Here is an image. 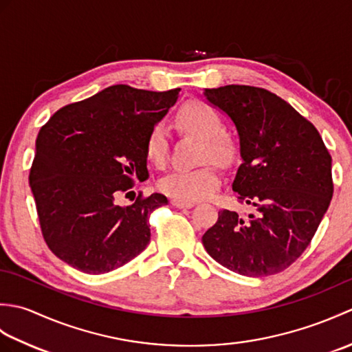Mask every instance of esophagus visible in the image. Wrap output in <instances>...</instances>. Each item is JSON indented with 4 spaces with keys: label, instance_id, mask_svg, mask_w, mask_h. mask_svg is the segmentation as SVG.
<instances>
[{
    "label": "esophagus",
    "instance_id": "34e87169",
    "mask_svg": "<svg viewBox=\"0 0 352 352\" xmlns=\"http://www.w3.org/2000/svg\"><path fill=\"white\" fill-rule=\"evenodd\" d=\"M170 204L177 207V208H190V207H193V203H188V201H182V199H175V198L170 201Z\"/></svg>",
    "mask_w": 352,
    "mask_h": 352
}]
</instances>
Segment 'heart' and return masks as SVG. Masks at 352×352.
I'll list each match as a JSON object with an SVG mask.
<instances>
[{"instance_id": "b5f03b06", "label": "heart", "mask_w": 352, "mask_h": 352, "mask_svg": "<svg viewBox=\"0 0 352 352\" xmlns=\"http://www.w3.org/2000/svg\"><path fill=\"white\" fill-rule=\"evenodd\" d=\"M177 121L186 131L203 140L204 159L210 157L218 163L230 162L233 155L230 142L221 136L222 122L219 116L206 104L190 102L178 111ZM168 133L162 125H157L146 139V155L155 164L166 159ZM221 186V174L213 164H206L197 169H174L159 182V188L166 195L188 201L210 198Z\"/></svg>"}]
</instances>
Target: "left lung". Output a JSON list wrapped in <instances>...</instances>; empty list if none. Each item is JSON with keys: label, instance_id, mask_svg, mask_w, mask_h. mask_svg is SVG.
<instances>
[{"label": "left lung", "instance_id": "1", "mask_svg": "<svg viewBox=\"0 0 352 352\" xmlns=\"http://www.w3.org/2000/svg\"><path fill=\"white\" fill-rule=\"evenodd\" d=\"M239 138L233 190L256 208L248 218L221 210L203 236L208 256L246 276L289 267L307 248L333 197L331 155L322 138L289 102L266 89H204Z\"/></svg>", "mask_w": 352, "mask_h": 352}]
</instances>
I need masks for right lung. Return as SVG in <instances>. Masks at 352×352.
<instances>
[{"instance_id":"1","label":"right lung","mask_w":352,"mask_h":352,"mask_svg":"<svg viewBox=\"0 0 352 352\" xmlns=\"http://www.w3.org/2000/svg\"><path fill=\"white\" fill-rule=\"evenodd\" d=\"M180 89L151 92L126 85L56 111L36 140L30 188L48 248L86 274H106L144 251L148 218L168 204L162 193L115 204L133 177L148 174L146 139Z\"/></svg>"}]
</instances>
